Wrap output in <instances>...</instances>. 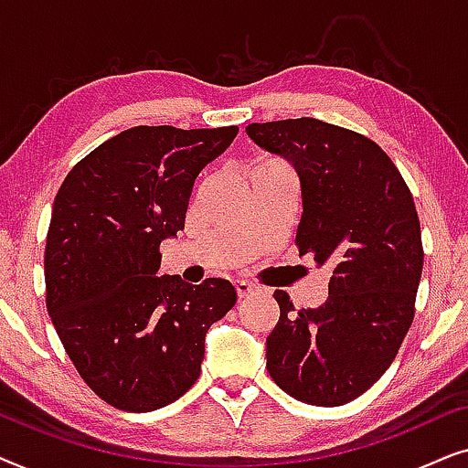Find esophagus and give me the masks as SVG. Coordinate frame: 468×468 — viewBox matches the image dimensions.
Here are the masks:
<instances>
[{
	"mask_svg": "<svg viewBox=\"0 0 468 468\" xmlns=\"http://www.w3.org/2000/svg\"><path fill=\"white\" fill-rule=\"evenodd\" d=\"M234 287H236V293H239V298H247L249 293L255 292V285L249 283V281H234Z\"/></svg>",
	"mask_w": 468,
	"mask_h": 468,
	"instance_id": "esophagus-1",
	"label": "esophagus"
}]
</instances>
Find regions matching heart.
Listing matches in <instances>:
<instances>
[{"instance_id":"heart-1","label":"heart","mask_w":468,"mask_h":468,"mask_svg":"<svg viewBox=\"0 0 468 468\" xmlns=\"http://www.w3.org/2000/svg\"><path fill=\"white\" fill-rule=\"evenodd\" d=\"M274 165H285L281 159L277 157H260L258 162L253 164V170H260V168H274Z\"/></svg>"}]
</instances>
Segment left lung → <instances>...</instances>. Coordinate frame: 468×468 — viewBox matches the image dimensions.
<instances>
[{
	"instance_id": "8db88e82",
	"label": "left lung",
	"mask_w": 468,
	"mask_h": 468,
	"mask_svg": "<svg viewBox=\"0 0 468 468\" xmlns=\"http://www.w3.org/2000/svg\"><path fill=\"white\" fill-rule=\"evenodd\" d=\"M247 133L296 168V247L332 268L317 309L296 311L287 292H274L281 315L266 368L296 400L345 405L386 373L413 324L424 266L413 196L386 151L357 132L303 117L251 123Z\"/></svg>"
}]
</instances>
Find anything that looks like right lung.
Listing matches in <instances>:
<instances>
[{"instance_id": "obj_1", "label": "right lung", "mask_w": 468, "mask_h": 468, "mask_svg": "<svg viewBox=\"0 0 468 468\" xmlns=\"http://www.w3.org/2000/svg\"><path fill=\"white\" fill-rule=\"evenodd\" d=\"M239 127L138 125L69 170L44 249L47 309L82 381L121 411L170 405L200 377L204 336L234 285L159 277L164 239L185 228L196 176Z\"/></svg>"}]
</instances>
